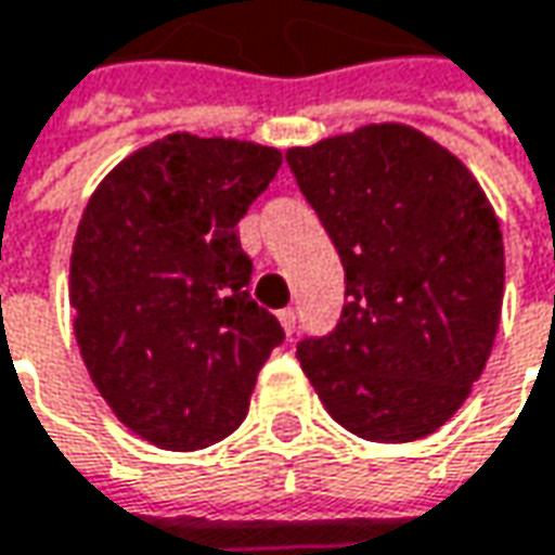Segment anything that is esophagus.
Masks as SVG:
<instances>
[{
  "label": "esophagus",
  "instance_id": "1",
  "mask_svg": "<svg viewBox=\"0 0 555 555\" xmlns=\"http://www.w3.org/2000/svg\"><path fill=\"white\" fill-rule=\"evenodd\" d=\"M279 323L285 328V335H292L295 332V325H298V313L292 310V307H285V310H279Z\"/></svg>",
  "mask_w": 555,
  "mask_h": 555
}]
</instances>
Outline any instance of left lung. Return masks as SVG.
Instances as JSON below:
<instances>
[{
  "instance_id": "1",
  "label": "left lung",
  "mask_w": 555,
  "mask_h": 555,
  "mask_svg": "<svg viewBox=\"0 0 555 555\" xmlns=\"http://www.w3.org/2000/svg\"><path fill=\"white\" fill-rule=\"evenodd\" d=\"M285 160L345 267L335 332L298 345L328 416L357 438L438 431L485 373L503 307V232L469 167L406 124H370Z\"/></svg>"
}]
</instances>
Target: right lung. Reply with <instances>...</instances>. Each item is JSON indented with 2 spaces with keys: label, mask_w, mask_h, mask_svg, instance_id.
<instances>
[{
  "label": "right lung",
  "mask_w": 555,
  "mask_h": 555,
  "mask_svg": "<svg viewBox=\"0 0 555 555\" xmlns=\"http://www.w3.org/2000/svg\"><path fill=\"white\" fill-rule=\"evenodd\" d=\"M282 152L170 133L124 157L92 192L70 254L74 335L99 395L139 438L202 450L248 416L282 345L245 285L238 220Z\"/></svg>",
  "instance_id": "obj_1"
}]
</instances>
